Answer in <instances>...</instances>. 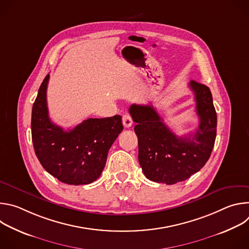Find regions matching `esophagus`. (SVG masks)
I'll use <instances>...</instances> for the list:
<instances>
[{
  "label": "esophagus",
  "instance_id": "obj_1",
  "mask_svg": "<svg viewBox=\"0 0 249 249\" xmlns=\"http://www.w3.org/2000/svg\"><path fill=\"white\" fill-rule=\"evenodd\" d=\"M122 122H123V125H124L125 128H130V127L132 126V124H133L132 118H131V116L128 115V114L123 115V117H122Z\"/></svg>",
  "mask_w": 249,
  "mask_h": 249
}]
</instances>
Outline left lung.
<instances>
[{"label": "left lung", "instance_id": "1", "mask_svg": "<svg viewBox=\"0 0 249 249\" xmlns=\"http://www.w3.org/2000/svg\"><path fill=\"white\" fill-rule=\"evenodd\" d=\"M199 126L193 135L177 137L163 123L154 106L132 104L129 112L136 126L139 162L148 179L175 184L186 180L208 161L215 145L217 113L210 89L191 81Z\"/></svg>", "mask_w": 249, "mask_h": 249}]
</instances>
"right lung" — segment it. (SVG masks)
<instances>
[{
  "mask_svg": "<svg viewBox=\"0 0 249 249\" xmlns=\"http://www.w3.org/2000/svg\"><path fill=\"white\" fill-rule=\"evenodd\" d=\"M49 74L43 80L32 106L31 136L43 168L67 184L82 185L100 176L108 151L123 130L120 115L89 118L74 129L65 131L51 122L46 91Z\"/></svg>",
  "mask_w": 249,
  "mask_h": 249,
  "instance_id": "add662e5",
  "label": "right lung"
}]
</instances>
